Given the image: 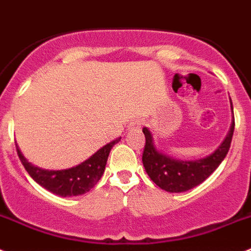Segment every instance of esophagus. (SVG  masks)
<instances>
[{
  "label": "esophagus",
  "mask_w": 251,
  "mask_h": 251,
  "mask_svg": "<svg viewBox=\"0 0 251 251\" xmlns=\"http://www.w3.org/2000/svg\"><path fill=\"white\" fill-rule=\"evenodd\" d=\"M141 121L140 120H132L130 124H128L127 128L130 131H140V128H141Z\"/></svg>",
  "instance_id": "1"
}]
</instances>
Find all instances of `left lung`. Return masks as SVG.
<instances>
[{"instance_id": "obj_1", "label": "left lung", "mask_w": 251, "mask_h": 251, "mask_svg": "<svg viewBox=\"0 0 251 251\" xmlns=\"http://www.w3.org/2000/svg\"><path fill=\"white\" fill-rule=\"evenodd\" d=\"M231 101V100H230ZM232 110V103H231ZM235 121L232 123L224 141L211 155L193 161H182L164 155L153 145L152 135L148 127L142 128L145 135V148L142 152V164L146 173L160 189L169 193H184L198 186L218 169L225 159L231 144Z\"/></svg>"}]
</instances>
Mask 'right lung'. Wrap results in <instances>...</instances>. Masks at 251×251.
Returning <instances> with one entry per match:
<instances>
[{"label":"right lung","instance_id":"obj_1","mask_svg":"<svg viewBox=\"0 0 251 251\" xmlns=\"http://www.w3.org/2000/svg\"><path fill=\"white\" fill-rule=\"evenodd\" d=\"M121 137L106 144L86 161L66 170H44L27 161L16 144V150L28 175L46 190L60 196H77L87 193L98 184L105 171L107 157L112 146Z\"/></svg>","mask_w":251,"mask_h":251}]
</instances>
